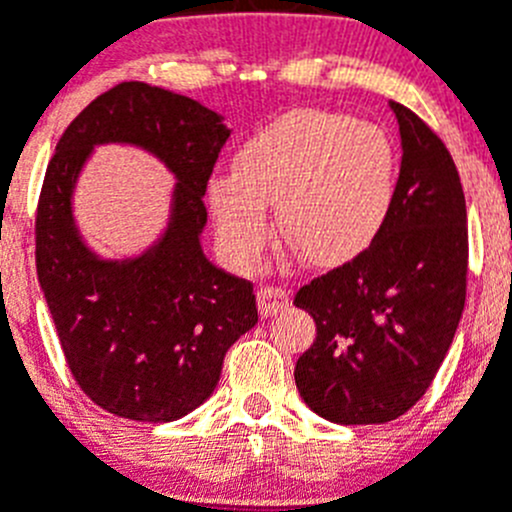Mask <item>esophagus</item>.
Returning <instances> with one entry per match:
<instances>
[{"mask_svg": "<svg viewBox=\"0 0 512 512\" xmlns=\"http://www.w3.org/2000/svg\"><path fill=\"white\" fill-rule=\"evenodd\" d=\"M257 305H260V315H275L282 307L290 305V290L282 285H262L257 290Z\"/></svg>", "mask_w": 512, "mask_h": 512, "instance_id": "1", "label": "esophagus"}]
</instances>
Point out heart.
Wrapping results in <instances>:
<instances>
[{
    "label": "heart",
    "mask_w": 512,
    "mask_h": 512,
    "mask_svg": "<svg viewBox=\"0 0 512 512\" xmlns=\"http://www.w3.org/2000/svg\"><path fill=\"white\" fill-rule=\"evenodd\" d=\"M398 155L375 124L330 109L272 119L235 155V175L207 187L217 235L240 267L260 262L275 235L280 202L287 240L315 265L365 252L393 215Z\"/></svg>",
    "instance_id": "heart-1"
}]
</instances>
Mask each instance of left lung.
<instances>
[{
	"label": "left lung",
	"mask_w": 512,
	"mask_h": 512,
	"mask_svg": "<svg viewBox=\"0 0 512 512\" xmlns=\"http://www.w3.org/2000/svg\"><path fill=\"white\" fill-rule=\"evenodd\" d=\"M393 215L345 265L302 285L317 337L295 365L307 408L340 425L390 423L433 385L468 292V210L445 142L405 104Z\"/></svg>",
	"instance_id": "obj_1"
}]
</instances>
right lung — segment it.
<instances>
[{
  "label": "right lung",
  "instance_id": "1",
  "mask_svg": "<svg viewBox=\"0 0 512 512\" xmlns=\"http://www.w3.org/2000/svg\"><path fill=\"white\" fill-rule=\"evenodd\" d=\"M230 130L195 99L119 82L59 137L34 220L37 277L59 345L82 393L107 413L170 423L215 390L232 342L257 322L250 280L212 265L200 247L205 192ZM155 151L181 180L168 235L130 263L97 261L78 240L71 190L94 144Z\"/></svg>",
  "mask_w": 512,
  "mask_h": 512
}]
</instances>
